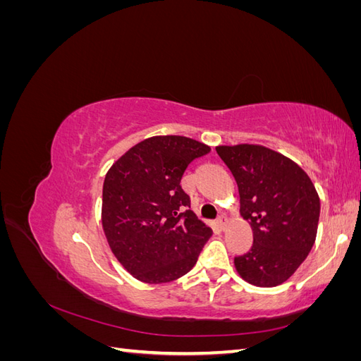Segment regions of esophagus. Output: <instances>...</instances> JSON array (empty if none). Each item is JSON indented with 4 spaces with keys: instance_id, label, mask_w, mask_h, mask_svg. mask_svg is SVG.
<instances>
[{
    "instance_id": "obj_1",
    "label": "esophagus",
    "mask_w": 361,
    "mask_h": 361,
    "mask_svg": "<svg viewBox=\"0 0 361 361\" xmlns=\"http://www.w3.org/2000/svg\"><path fill=\"white\" fill-rule=\"evenodd\" d=\"M216 224H218V227H220V231H226V227H227V218L226 216H220L216 220Z\"/></svg>"
}]
</instances>
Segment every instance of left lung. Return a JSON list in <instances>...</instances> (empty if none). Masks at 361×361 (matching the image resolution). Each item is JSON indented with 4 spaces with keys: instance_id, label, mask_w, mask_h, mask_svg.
<instances>
[{
    "instance_id": "8db88e82",
    "label": "left lung",
    "mask_w": 361,
    "mask_h": 361,
    "mask_svg": "<svg viewBox=\"0 0 361 361\" xmlns=\"http://www.w3.org/2000/svg\"><path fill=\"white\" fill-rule=\"evenodd\" d=\"M239 191L241 215L253 231V247L235 257L250 285L285 283L309 256L318 232L321 202L297 162L260 145L216 146Z\"/></svg>"
}]
</instances>
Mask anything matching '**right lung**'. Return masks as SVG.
I'll return each instance as SVG.
<instances>
[{"instance_id": "add662e5", "label": "right lung", "mask_w": 361, "mask_h": 361, "mask_svg": "<svg viewBox=\"0 0 361 361\" xmlns=\"http://www.w3.org/2000/svg\"><path fill=\"white\" fill-rule=\"evenodd\" d=\"M211 147L180 135L140 141L108 170L102 190V227L123 268L159 285L187 274L211 238L209 226L188 209L183 171Z\"/></svg>"}]
</instances>
